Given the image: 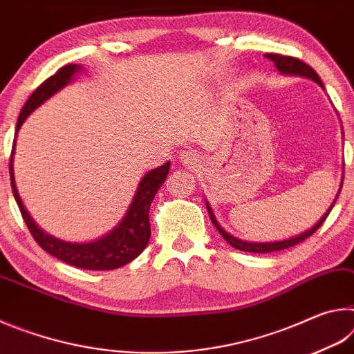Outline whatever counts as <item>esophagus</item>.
Listing matches in <instances>:
<instances>
[{
    "mask_svg": "<svg viewBox=\"0 0 354 354\" xmlns=\"http://www.w3.org/2000/svg\"><path fill=\"white\" fill-rule=\"evenodd\" d=\"M179 160H181V162L184 164V165H187V167H195V165H198V162H200V159H198V154L196 153H194V151H183L181 154H179Z\"/></svg>",
    "mask_w": 354,
    "mask_h": 354,
    "instance_id": "1",
    "label": "esophagus"
}]
</instances>
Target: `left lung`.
Returning <instances> with one entry per match:
<instances>
[{"label": "left lung", "mask_w": 354, "mask_h": 354, "mask_svg": "<svg viewBox=\"0 0 354 354\" xmlns=\"http://www.w3.org/2000/svg\"><path fill=\"white\" fill-rule=\"evenodd\" d=\"M266 57L270 59V61L274 64V67H277L283 75H297V76L309 77V80H313V81H315L317 84H319V86H320L322 88H325V86H323L322 80L319 77V75L315 73L314 68L309 67V65H308L306 62L299 61L298 57L283 56V55H272V53H270V55H266ZM342 134H344V129H342ZM342 184H344V175H342V181H340V189H342ZM340 189H339V192H337V195H335L333 205L329 206V209L325 212V215H323V217H322L319 221H317V223H315L313 227H309L308 231H304V232H301V234H298V236H295V237L286 239V241H279V242H266V243H261V242H245V241H241V239H236L234 236L227 234V232L223 230V227H221V226L218 225V221H217V218H215V215H214L212 209H211V206H209L207 201H206V207H207L209 217H211L214 226L217 227V231L220 232V236L223 237L225 241H226L227 243H230L232 248L241 250V251H247V253H272V251H279V250H286V248H289V247H293V245H297V243H299V242L306 241L308 237L313 236L314 232H315L317 230H319V227L323 225V221L326 220L329 212H331V209H333V206H334L335 200L339 198Z\"/></svg>", "instance_id": "left-lung-1"}]
</instances>
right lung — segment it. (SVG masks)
Here are the masks:
<instances>
[{
  "label": "right lung",
  "mask_w": 354,
  "mask_h": 354,
  "mask_svg": "<svg viewBox=\"0 0 354 354\" xmlns=\"http://www.w3.org/2000/svg\"><path fill=\"white\" fill-rule=\"evenodd\" d=\"M80 70L81 65H64V67L59 68L55 75L41 82L40 86L35 88L31 97L28 98L25 106H23L19 115V122H17L15 139L14 145H12L9 160L12 194H14L17 205L20 207L21 217L25 220L29 232H31L34 241L39 243V247L41 250H45L46 253L57 257V259H61L65 263H70V266H75L77 268H84V270H113V268L123 267L127 266L128 262L134 261L136 257L147 248L149 236H151V227H149V206H151L160 185L165 183L167 175H169L170 170V162H165L164 165L158 167V169L148 171L147 175L140 179L134 198L131 201L128 212L124 214L122 221L113 227L109 234L87 243L59 241V239L46 234L45 231H41L40 227L35 225V221L31 218V215L28 214L25 206H23L19 192H17L15 187L14 153L17 133H19V129L21 128L23 122L31 115V112H34V109H37L40 104H44L48 98H51L53 95L57 93L61 88H64L67 84L73 81L75 75Z\"/></svg>",
  "instance_id": "obj_1"
}]
</instances>
